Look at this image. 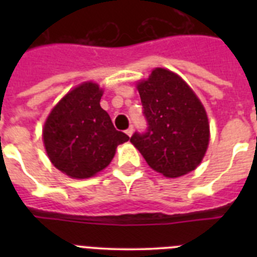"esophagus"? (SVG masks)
Instances as JSON below:
<instances>
[{"mask_svg": "<svg viewBox=\"0 0 257 257\" xmlns=\"http://www.w3.org/2000/svg\"><path fill=\"white\" fill-rule=\"evenodd\" d=\"M133 133H134V127L130 126V127H128V128H127V130H126V134H127V135H128V136H131V135H133Z\"/></svg>", "mask_w": 257, "mask_h": 257, "instance_id": "34e87169", "label": "esophagus"}]
</instances>
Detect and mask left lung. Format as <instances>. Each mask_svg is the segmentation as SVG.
I'll return each instance as SVG.
<instances>
[{"instance_id":"obj_1","label":"left lung","mask_w":257,"mask_h":257,"mask_svg":"<svg viewBox=\"0 0 257 257\" xmlns=\"http://www.w3.org/2000/svg\"><path fill=\"white\" fill-rule=\"evenodd\" d=\"M147 130L130 142L154 171L178 178L201 163L210 140L206 110L192 88L163 68L138 85Z\"/></svg>"}]
</instances>
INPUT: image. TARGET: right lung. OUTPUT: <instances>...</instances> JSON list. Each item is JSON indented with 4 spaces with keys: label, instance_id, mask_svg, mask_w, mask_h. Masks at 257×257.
I'll return each instance as SVG.
<instances>
[{
    "label": "right lung",
    "instance_id": "right-lung-1",
    "mask_svg": "<svg viewBox=\"0 0 257 257\" xmlns=\"http://www.w3.org/2000/svg\"><path fill=\"white\" fill-rule=\"evenodd\" d=\"M103 90L85 82L68 92L51 110L44 144L52 165L70 178L87 179L105 169L119 144L130 139L117 131L100 106Z\"/></svg>",
    "mask_w": 257,
    "mask_h": 257
}]
</instances>
